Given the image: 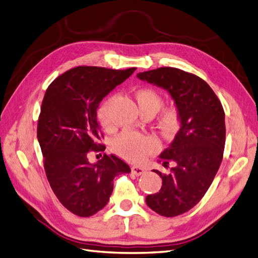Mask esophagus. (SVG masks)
Returning <instances> with one entry per match:
<instances>
[{
	"mask_svg": "<svg viewBox=\"0 0 258 258\" xmlns=\"http://www.w3.org/2000/svg\"><path fill=\"white\" fill-rule=\"evenodd\" d=\"M131 171H132V173H135L136 176H141V175H143V173H144V169L141 168V167H138V166L132 167Z\"/></svg>",
	"mask_w": 258,
	"mask_h": 258,
	"instance_id": "esophagus-1",
	"label": "esophagus"
}]
</instances>
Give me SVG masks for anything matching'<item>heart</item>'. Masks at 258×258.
<instances>
[{
  "label": "heart",
  "mask_w": 258,
  "mask_h": 258,
  "mask_svg": "<svg viewBox=\"0 0 258 258\" xmlns=\"http://www.w3.org/2000/svg\"><path fill=\"white\" fill-rule=\"evenodd\" d=\"M114 97H108L99 108V118L104 127L110 126L109 107ZM136 100L142 115L154 116L162 108L163 96L154 89L143 88L138 90ZM179 122V115L175 107L164 108L157 119V127L164 135H170L176 130ZM159 146L155 136L144 135L136 131H124L113 141V149L118 155L130 163H141L146 157L154 154Z\"/></svg>",
  "instance_id": "obj_1"
}]
</instances>
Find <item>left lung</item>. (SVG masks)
I'll use <instances>...</instances> for the list:
<instances>
[{
    "instance_id": "8db88e82",
    "label": "left lung",
    "mask_w": 258,
    "mask_h": 258,
    "mask_svg": "<svg viewBox=\"0 0 258 258\" xmlns=\"http://www.w3.org/2000/svg\"><path fill=\"white\" fill-rule=\"evenodd\" d=\"M138 78L162 87L176 103L181 128L158 162L176 165L163 179L161 190L146 197L152 211L165 217L189 212L205 196L224 157L225 110L217 95L199 76L173 67L138 74Z\"/></svg>"
}]
</instances>
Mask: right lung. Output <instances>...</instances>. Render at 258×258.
<instances>
[{
  "label": "right lung",
  "mask_w": 258,
  "mask_h": 258,
  "mask_svg": "<svg viewBox=\"0 0 258 258\" xmlns=\"http://www.w3.org/2000/svg\"><path fill=\"white\" fill-rule=\"evenodd\" d=\"M135 71L78 66L58 76L45 91L37 129L45 175L58 201L79 217L101 211L113 192L114 178L131 171L113 154L104 153L95 164H90L88 154L105 150L100 143L99 104Z\"/></svg>",
  "instance_id": "1"
}]
</instances>
